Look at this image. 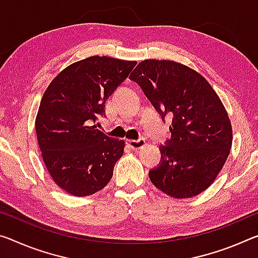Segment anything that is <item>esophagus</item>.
Wrapping results in <instances>:
<instances>
[{"label": "esophagus", "mask_w": 258, "mask_h": 258, "mask_svg": "<svg viewBox=\"0 0 258 258\" xmlns=\"http://www.w3.org/2000/svg\"><path fill=\"white\" fill-rule=\"evenodd\" d=\"M128 145H130L131 148L137 150V149L142 148V147L146 145V140L144 138L138 139V140H128Z\"/></svg>", "instance_id": "1"}]
</instances>
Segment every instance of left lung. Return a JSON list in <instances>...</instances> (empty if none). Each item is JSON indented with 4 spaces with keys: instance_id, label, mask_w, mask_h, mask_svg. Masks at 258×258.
Wrapping results in <instances>:
<instances>
[{
    "instance_id": "obj_1",
    "label": "left lung",
    "mask_w": 258,
    "mask_h": 258,
    "mask_svg": "<svg viewBox=\"0 0 258 258\" xmlns=\"http://www.w3.org/2000/svg\"><path fill=\"white\" fill-rule=\"evenodd\" d=\"M131 79L140 86L164 120L171 138L159 146L161 162L151 182L175 199L202 193L217 177L232 146V126L222 101L193 69L172 60L147 59Z\"/></svg>"
}]
</instances>
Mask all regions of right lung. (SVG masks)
<instances>
[{"label": "right lung", "mask_w": 258, "mask_h": 258, "mask_svg": "<svg viewBox=\"0 0 258 258\" xmlns=\"http://www.w3.org/2000/svg\"><path fill=\"white\" fill-rule=\"evenodd\" d=\"M137 62L92 56L59 73L41 100L35 130L44 164L62 189L75 196L101 190L124 153V140L92 124Z\"/></svg>", "instance_id": "right-lung-1"}]
</instances>
